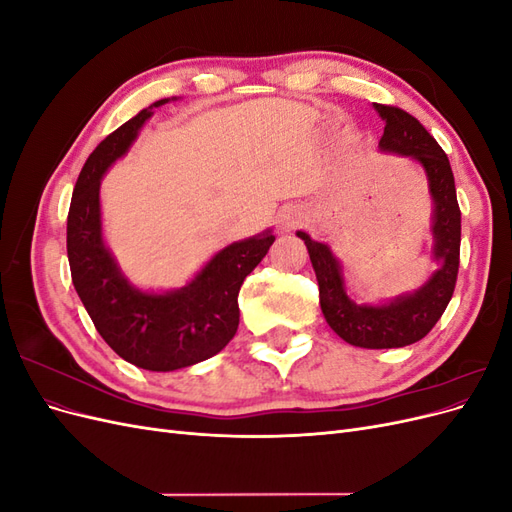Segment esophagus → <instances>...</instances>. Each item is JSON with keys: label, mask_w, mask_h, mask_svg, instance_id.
<instances>
[{"label": "esophagus", "mask_w": 512, "mask_h": 512, "mask_svg": "<svg viewBox=\"0 0 512 512\" xmlns=\"http://www.w3.org/2000/svg\"><path fill=\"white\" fill-rule=\"evenodd\" d=\"M303 220V215L299 211L294 209H288L280 215V222H277V228H280V232H290L292 228H297Z\"/></svg>", "instance_id": "obj_1"}]
</instances>
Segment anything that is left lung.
Listing matches in <instances>:
<instances>
[{
  "instance_id": "8db88e82",
  "label": "left lung",
  "mask_w": 512,
  "mask_h": 512,
  "mask_svg": "<svg viewBox=\"0 0 512 512\" xmlns=\"http://www.w3.org/2000/svg\"><path fill=\"white\" fill-rule=\"evenodd\" d=\"M374 108L384 121V134L378 147L414 160L423 166L427 175L433 200L431 256L438 269L414 292L399 294L378 305L356 303L346 290L342 262L333 256L331 247L314 241L303 230H297V237L307 245L318 280L320 307L329 327L350 346L382 350L404 348L418 342L436 327L444 314L453 297L459 271L461 211L451 162L436 138L421 126V121L397 106L374 104Z\"/></svg>"
}]
</instances>
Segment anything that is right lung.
Segmentation results:
<instances>
[{
    "instance_id": "1",
    "label": "right lung",
    "mask_w": 512,
    "mask_h": 512,
    "mask_svg": "<svg viewBox=\"0 0 512 512\" xmlns=\"http://www.w3.org/2000/svg\"><path fill=\"white\" fill-rule=\"evenodd\" d=\"M170 100L143 108L87 158L68 211L72 284L98 333L123 361L149 371H175L218 354L239 327V290L267 256L271 228L226 245L183 288L141 290L121 273L102 237L100 181L136 141L145 121Z\"/></svg>"
}]
</instances>
